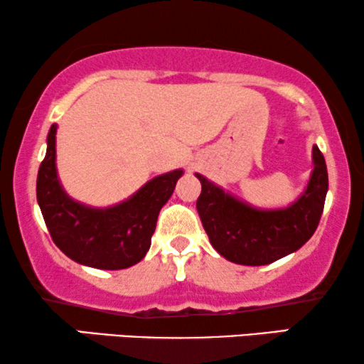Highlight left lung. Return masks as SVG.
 Here are the masks:
<instances>
[{"label": "left lung", "mask_w": 364, "mask_h": 364, "mask_svg": "<svg viewBox=\"0 0 364 364\" xmlns=\"http://www.w3.org/2000/svg\"><path fill=\"white\" fill-rule=\"evenodd\" d=\"M304 192L282 209H257L196 173L202 183L197 199L202 225L212 247L228 261L264 266L297 251L318 228L328 192V171L318 145Z\"/></svg>", "instance_id": "left-lung-1"}]
</instances>
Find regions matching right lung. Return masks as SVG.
<instances>
[{"label":"right lung","instance_id":"obj_1","mask_svg":"<svg viewBox=\"0 0 364 364\" xmlns=\"http://www.w3.org/2000/svg\"><path fill=\"white\" fill-rule=\"evenodd\" d=\"M56 125L46 136V155L36 178V199L51 239L60 251L88 267L127 269L150 249L159 212L171 199L183 171L162 173L134 196L110 207H90L73 200L56 172Z\"/></svg>","mask_w":364,"mask_h":364}]
</instances>
